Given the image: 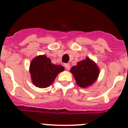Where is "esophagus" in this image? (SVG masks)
Segmentation results:
<instances>
[{
    "label": "esophagus",
    "instance_id": "1",
    "mask_svg": "<svg viewBox=\"0 0 128 128\" xmlns=\"http://www.w3.org/2000/svg\"><path fill=\"white\" fill-rule=\"evenodd\" d=\"M64 67L66 70H70V65L69 64H64Z\"/></svg>",
    "mask_w": 128,
    "mask_h": 128
}]
</instances>
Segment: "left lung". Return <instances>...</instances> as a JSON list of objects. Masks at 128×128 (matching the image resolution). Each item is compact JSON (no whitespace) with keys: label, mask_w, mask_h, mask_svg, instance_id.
<instances>
[{"label":"left lung","mask_w":128,"mask_h":128,"mask_svg":"<svg viewBox=\"0 0 128 128\" xmlns=\"http://www.w3.org/2000/svg\"><path fill=\"white\" fill-rule=\"evenodd\" d=\"M70 72L74 75L77 84L82 88L92 85L99 75L97 65L88 58L78 62L76 66L71 68Z\"/></svg>","instance_id":"8db88e82"}]
</instances>
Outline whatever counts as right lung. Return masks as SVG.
Returning <instances> with one entry per match:
<instances>
[{
  "instance_id": "1",
  "label": "right lung",
  "mask_w": 128,
  "mask_h": 128,
  "mask_svg": "<svg viewBox=\"0 0 128 128\" xmlns=\"http://www.w3.org/2000/svg\"><path fill=\"white\" fill-rule=\"evenodd\" d=\"M64 69L61 65L52 64L50 58L45 55L37 56L31 62L30 67L32 83L39 88L48 87Z\"/></svg>"
}]
</instances>
